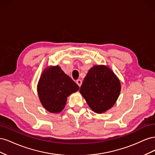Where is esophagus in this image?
Wrapping results in <instances>:
<instances>
[{
    "mask_svg": "<svg viewBox=\"0 0 155 155\" xmlns=\"http://www.w3.org/2000/svg\"><path fill=\"white\" fill-rule=\"evenodd\" d=\"M76 83L78 84L79 87H81V84H82V81L81 80V79H78V80L76 81Z\"/></svg>",
    "mask_w": 155,
    "mask_h": 155,
    "instance_id": "34e87169",
    "label": "esophagus"
}]
</instances>
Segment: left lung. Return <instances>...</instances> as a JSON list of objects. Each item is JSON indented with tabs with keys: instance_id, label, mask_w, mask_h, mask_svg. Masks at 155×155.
<instances>
[{
	"instance_id": "8db88e82",
	"label": "left lung",
	"mask_w": 155,
	"mask_h": 155,
	"mask_svg": "<svg viewBox=\"0 0 155 155\" xmlns=\"http://www.w3.org/2000/svg\"><path fill=\"white\" fill-rule=\"evenodd\" d=\"M120 91L118 78L105 65H95L89 70L80 88L81 94L88 106L98 114L115 104Z\"/></svg>"
}]
</instances>
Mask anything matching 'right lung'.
<instances>
[{"instance_id": "obj_1", "label": "right lung", "mask_w": 155, "mask_h": 155, "mask_svg": "<svg viewBox=\"0 0 155 155\" xmlns=\"http://www.w3.org/2000/svg\"><path fill=\"white\" fill-rule=\"evenodd\" d=\"M79 88V87L58 65L46 68L37 85L41 104L51 113L61 112L66 105L67 97Z\"/></svg>"}]
</instances>
